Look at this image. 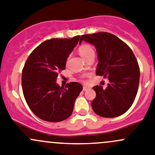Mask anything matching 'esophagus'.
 <instances>
[{
    "label": "esophagus",
    "mask_w": 155,
    "mask_h": 155,
    "mask_svg": "<svg viewBox=\"0 0 155 155\" xmlns=\"http://www.w3.org/2000/svg\"><path fill=\"white\" fill-rule=\"evenodd\" d=\"M89 89H90V87H87V86H84V87H83V91H84L89 90Z\"/></svg>",
    "instance_id": "esophagus-1"
}]
</instances>
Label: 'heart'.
<instances>
[{"mask_svg": "<svg viewBox=\"0 0 155 155\" xmlns=\"http://www.w3.org/2000/svg\"><path fill=\"white\" fill-rule=\"evenodd\" d=\"M78 51H79V55L84 60H86L87 58L91 56H94V55H95L94 48L91 45H87V44H84V45H81L79 49H78Z\"/></svg>", "mask_w": 155, "mask_h": 155, "instance_id": "heart-1", "label": "heart"}]
</instances>
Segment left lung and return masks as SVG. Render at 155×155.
<instances>
[{"label":"left lung","mask_w":155,"mask_h":155,"mask_svg":"<svg viewBox=\"0 0 155 155\" xmlns=\"http://www.w3.org/2000/svg\"><path fill=\"white\" fill-rule=\"evenodd\" d=\"M82 41L97 49V76L107 78L109 83L94 86L97 96L91 102L94 111L102 117H116L132 105L139 87L140 68L131 48L116 35L109 32L83 35Z\"/></svg>","instance_id":"obj_1"}]
</instances>
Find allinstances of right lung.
Returning a JSON list of instances; mask_svg holds the SVG:
<instances>
[{
    "label": "right lung",
    "instance_id": "1",
    "mask_svg": "<svg viewBox=\"0 0 155 155\" xmlns=\"http://www.w3.org/2000/svg\"><path fill=\"white\" fill-rule=\"evenodd\" d=\"M79 38L80 35L45 41L30 53L24 64L21 78L24 98L34 114L41 120L56 123L72 114L82 85L70 82L60 87L56 79L65 69L67 58Z\"/></svg>",
    "mask_w": 155,
    "mask_h": 155
}]
</instances>
